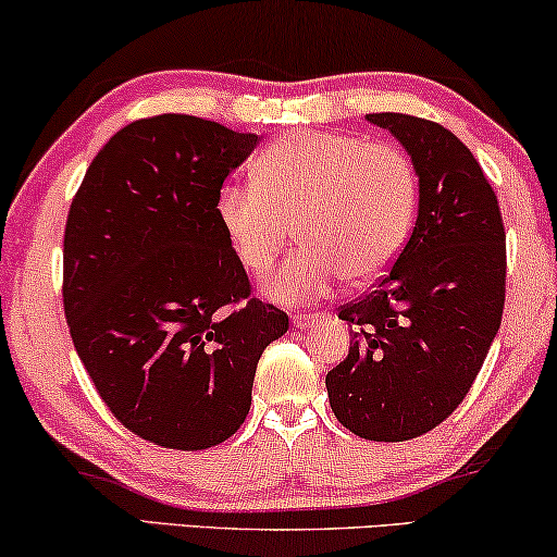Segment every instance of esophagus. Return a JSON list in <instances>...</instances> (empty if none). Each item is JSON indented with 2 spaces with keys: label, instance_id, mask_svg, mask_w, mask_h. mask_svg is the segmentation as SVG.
Listing matches in <instances>:
<instances>
[{
  "label": "esophagus",
  "instance_id": "esophagus-1",
  "mask_svg": "<svg viewBox=\"0 0 557 557\" xmlns=\"http://www.w3.org/2000/svg\"><path fill=\"white\" fill-rule=\"evenodd\" d=\"M320 318H323V312H295V315H293V325L300 327V331H305V327L315 325Z\"/></svg>",
  "mask_w": 557,
  "mask_h": 557
}]
</instances>
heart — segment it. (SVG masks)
Segmentation results:
<instances>
[{
    "mask_svg": "<svg viewBox=\"0 0 557 557\" xmlns=\"http://www.w3.org/2000/svg\"><path fill=\"white\" fill-rule=\"evenodd\" d=\"M417 169L394 144L335 131H293L255 163V182L226 184L216 219L234 257L268 275L297 224L302 247L268 280L275 302H310L341 277L368 285L391 268L417 211Z\"/></svg>",
    "mask_w": 557,
    "mask_h": 557,
    "instance_id": "obj_1",
    "label": "heart"
}]
</instances>
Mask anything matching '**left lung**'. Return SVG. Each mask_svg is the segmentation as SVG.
<instances>
[{"label": "left lung", "instance_id": "obj_1", "mask_svg": "<svg viewBox=\"0 0 557 557\" xmlns=\"http://www.w3.org/2000/svg\"><path fill=\"white\" fill-rule=\"evenodd\" d=\"M411 156L419 214L373 293L343 305L348 358L325 375L335 419L368 442L432 432L472 388L505 308V226L472 151L444 125L368 113Z\"/></svg>", "mask_w": 557, "mask_h": 557}]
</instances>
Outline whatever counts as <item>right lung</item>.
<instances>
[{
    "mask_svg": "<svg viewBox=\"0 0 557 557\" xmlns=\"http://www.w3.org/2000/svg\"><path fill=\"white\" fill-rule=\"evenodd\" d=\"M260 138L163 113L100 148L65 224L62 302L100 398L125 429L182 451L245 424L262 350L287 333L216 219Z\"/></svg>",
    "mask_w": 557,
    "mask_h": 557,
    "instance_id": "add662e5",
    "label": "right lung"
}]
</instances>
